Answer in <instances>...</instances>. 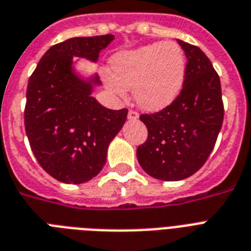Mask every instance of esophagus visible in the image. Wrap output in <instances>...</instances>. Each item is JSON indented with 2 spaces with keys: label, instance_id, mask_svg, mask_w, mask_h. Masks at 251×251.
I'll use <instances>...</instances> for the list:
<instances>
[{
  "label": "esophagus",
  "instance_id": "1",
  "mask_svg": "<svg viewBox=\"0 0 251 251\" xmlns=\"http://www.w3.org/2000/svg\"><path fill=\"white\" fill-rule=\"evenodd\" d=\"M138 117H139V114H138L137 110H134V109L129 110V113H127V118H129L130 121H134V120H137Z\"/></svg>",
  "mask_w": 251,
  "mask_h": 251
}]
</instances>
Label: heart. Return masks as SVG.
<instances>
[{
    "label": "heart",
    "mask_w": 251,
    "mask_h": 251,
    "mask_svg": "<svg viewBox=\"0 0 251 251\" xmlns=\"http://www.w3.org/2000/svg\"><path fill=\"white\" fill-rule=\"evenodd\" d=\"M112 78L106 86L118 96L133 88L135 101L146 110L169 105L182 88L186 75V56L175 41L152 43L124 50L110 60Z\"/></svg>",
    "instance_id": "heart-1"
}]
</instances>
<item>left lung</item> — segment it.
I'll return each instance as SVG.
<instances>
[{
  "instance_id": "obj_1",
  "label": "left lung",
  "mask_w": 251,
  "mask_h": 251,
  "mask_svg": "<svg viewBox=\"0 0 251 251\" xmlns=\"http://www.w3.org/2000/svg\"><path fill=\"white\" fill-rule=\"evenodd\" d=\"M177 41L187 58L178 96L156 113L139 116L149 135L138 147V161L146 173L161 181H179L199 171L224 120L220 78L211 61L198 47Z\"/></svg>"
}]
</instances>
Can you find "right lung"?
Returning a JSON list of instances; mask_svg holds the SVG:
<instances>
[{"mask_svg":"<svg viewBox=\"0 0 251 251\" xmlns=\"http://www.w3.org/2000/svg\"><path fill=\"white\" fill-rule=\"evenodd\" d=\"M113 35L73 37L53 45L39 61L27 86L25 127L39 164L53 178L82 183L98 176L110 141L121 130L127 109H108L91 96L90 82L73 73V57L96 61Z\"/></svg>","mask_w":251,"mask_h":251,"instance_id":"1","label":"right lung"}]
</instances>
